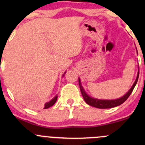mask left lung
<instances>
[{
  "label": "left lung",
  "instance_id": "obj_1",
  "mask_svg": "<svg viewBox=\"0 0 145 145\" xmlns=\"http://www.w3.org/2000/svg\"><path fill=\"white\" fill-rule=\"evenodd\" d=\"M139 69V67H138ZM138 76H139V69L138 71L137 77H136V79L134 82V84H133L132 86L131 87V89L129 90V91L124 95L123 97L121 98H119V99H112V100H106V99H95V98H93L90 97L89 95H88L86 94V93L84 91V89H83L82 84H81V82L80 78H78V82H79V86L80 88L81 93L82 95V97L84 98V101H86V103L87 104L90 105L91 106H93V107L97 108H114L116 107V106H119V105L122 104L123 103H124L125 101L127 100V99L129 97L131 93H132L133 90H134V87H135L136 83L138 82Z\"/></svg>",
  "mask_w": 145,
  "mask_h": 145
}]
</instances>
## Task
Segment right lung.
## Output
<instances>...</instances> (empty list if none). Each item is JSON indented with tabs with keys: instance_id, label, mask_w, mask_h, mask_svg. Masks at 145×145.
I'll use <instances>...</instances> for the list:
<instances>
[{
	"instance_id": "right-lung-1",
	"label": "right lung",
	"mask_w": 145,
	"mask_h": 145,
	"mask_svg": "<svg viewBox=\"0 0 145 145\" xmlns=\"http://www.w3.org/2000/svg\"><path fill=\"white\" fill-rule=\"evenodd\" d=\"M64 75H65V74H63V76H64ZM56 100H57V95H56L55 97H54V98H53L52 99V100H50V101H48V102L46 103V104H45L44 109L48 108H50V107H51V106H52L53 105L55 104Z\"/></svg>"
}]
</instances>
